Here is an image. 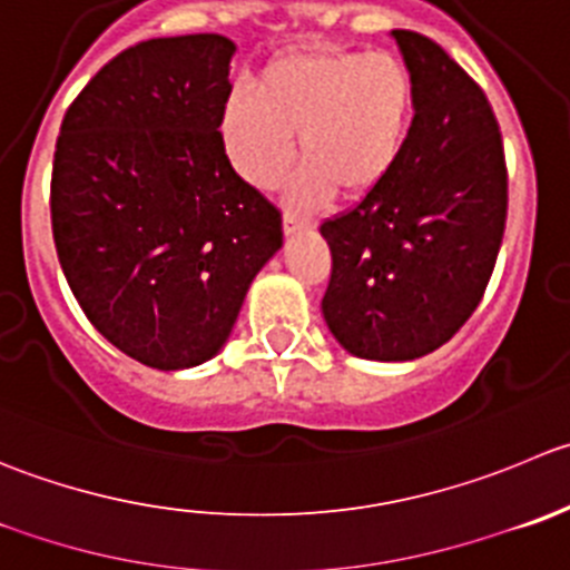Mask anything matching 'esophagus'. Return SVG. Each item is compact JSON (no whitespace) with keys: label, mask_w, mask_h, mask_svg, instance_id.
Returning a JSON list of instances; mask_svg holds the SVG:
<instances>
[{"label":"esophagus","mask_w":570,"mask_h":570,"mask_svg":"<svg viewBox=\"0 0 570 570\" xmlns=\"http://www.w3.org/2000/svg\"><path fill=\"white\" fill-rule=\"evenodd\" d=\"M284 230H286V236L301 234V230H312V223H308V219H303V217H297V214L286 212L284 214Z\"/></svg>","instance_id":"esophagus-1"}]
</instances>
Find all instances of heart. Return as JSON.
<instances>
[{"label": "heart", "mask_w": 570, "mask_h": 570, "mask_svg": "<svg viewBox=\"0 0 570 570\" xmlns=\"http://www.w3.org/2000/svg\"><path fill=\"white\" fill-rule=\"evenodd\" d=\"M414 77L392 55L312 43L275 55L219 114V145L253 189H275L297 156V206L373 197L395 173L414 119Z\"/></svg>", "instance_id": "b5f03b06"}]
</instances>
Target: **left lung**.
I'll use <instances>...</instances> for the list:
<instances>
[{
    "label": "left lung",
    "mask_w": 570,
    "mask_h": 570,
    "mask_svg": "<svg viewBox=\"0 0 570 570\" xmlns=\"http://www.w3.org/2000/svg\"><path fill=\"white\" fill-rule=\"evenodd\" d=\"M414 77L395 173L320 225L331 247L323 317L351 356L412 362L465 325L493 275L507 219L499 121L482 88L432 38L392 30Z\"/></svg>",
    "instance_id": "1"
}]
</instances>
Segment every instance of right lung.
Instances as JSON below:
<instances>
[{
	"instance_id": "add662e5",
	"label": "right lung",
	"mask_w": 570,
	"mask_h": 570,
	"mask_svg": "<svg viewBox=\"0 0 570 570\" xmlns=\"http://www.w3.org/2000/svg\"><path fill=\"white\" fill-rule=\"evenodd\" d=\"M234 52L217 32L136 43L60 125L49 197L60 267L94 328L147 367L217 356L284 245L281 212L219 145Z\"/></svg>"
}]
</instances>
